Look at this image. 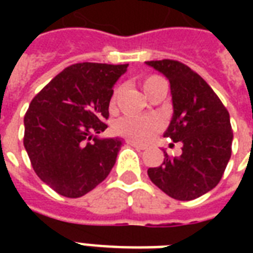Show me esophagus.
Instances as JSON below:
<instances>
[{"mask_svg": "<svg viewBox=\"0 0 253 253\" xmlns=\"http://www.w3.org/2000/svg\"><path fill=\"white\" fill-rule=\"evenodd\" d=\"M127 143H128V145H131V146H134L135 149H138V150H145V149H146V145L138 143L135 142V141H127Z\"/></svg>", "mask_w": 253, "mask_h": 253, "instance_id": "obj_1", "label": "esophagus"}]
</instances>
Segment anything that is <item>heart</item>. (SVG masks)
<instances>
[{
	"label": "heart",
	"instance_id": "1",
	"mask_svg": "<svg viewBox=\"0 0 253 253\" xmlns=\"http://www.w3.org/2000/svg\"><path fill=\"white\" fill-rule=\"evenodd\" d=\"M160 81H163V78L159 76H148L143 78L142 88L145 93H150L154 85ZM119 93H121V88L114 89L111 96V108H115ZM163 128H164V121L157 115L125 116L115 123V131L119 135L138 142H148L149 139H152Z\"/></svg>",
	"mask_w": 253,
	"mask_h": 253
}]
</instances>
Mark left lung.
<instances>
[{
    "mask_svg": "<svg viewBox=\"0 0 253 253\" xmlns=\"http://www.w3.org/2000/svg\"><path fill=\"white\" fill-rule=\"evenodd\" d=\"M169 80L173 116L164 137L181 143V154L164 152L163 164L148 175L177 201H192L217 186L232 154L233 131L228 110L210 85L192 69L173 59L148 61Z\"/></svg>",
    "mask_w": 253,
    "mask_h": 253,
    "instance_id": "obj_1",
    "label": "left lung"
}]
</instances>
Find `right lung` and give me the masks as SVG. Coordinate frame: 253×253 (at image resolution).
Listing matches in <instances>:
<instances>
[{
  "label": "right lung",
  "mask_w": 253,
  "mask_h": 253,
  "mask_svg": "<svg viewBox=\"0 0 253 253\" xmlns=\"http://www.w3.org/2000/svg\"><path fill=\"white\" fill-rule=\"evenodd\" d=\"M127 66L76 63L31 101L24 116V148L36 175L59 195H85L115 165L122 139L96 134L107 128L112 86Z\"/></svg>",
  "instance_id": "1"
}]
</instances>
